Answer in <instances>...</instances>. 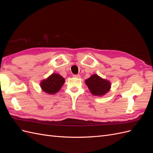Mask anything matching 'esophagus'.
<instances>
[{"instance_id":"1","label":"esophagus","mask_w":153,"mask_h":153,"mask_svg":"<svg viewBox=\"0 0 153 153\" xmlns=\"http://www.w3.org/2000/svg\"><path fill=\"white\" fill-rule=\"evenodd\" d=\"M73 77L79 78H80V75H73Z\"/></svg>"}]
</instances>
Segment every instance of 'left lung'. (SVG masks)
<instances>
[{
  "label": "left lung",
  "mask_w": 153,
  "mask_h": 153,
  "mask_svg": "<svg viewBox=\"0 0 153 153\" xmlns=\"http://www.w3.org/2000/svg\"><path fill=\"white\" fill-rule=\"evenodd\" d=\"M91 93L97 96H102L110 91L111 84L98 75H92L85 81Z\"/></svg>",
  "instance_id": "obj_1"
}]
</instances>
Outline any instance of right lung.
<instances>
[{
  "label": "right lung",
  "mask_w": 153,
  "mask_h": 153,
  "mask_svg": "<svg viewBox=\"0 0 153 153\" xmlns=\"http://www.w3.org/2000/svg\"><path fill=\"white\" fill-rule=\"evenodd\" d=\"M65 80L59 74L53 73L47 79L41 81L40 86L43 91L49 94L57 93L61 89Z\"/></svg>",
  "instance_id": "add662e5"
}]
</instances>
